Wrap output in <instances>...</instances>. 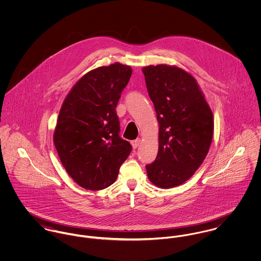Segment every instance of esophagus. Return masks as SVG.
Listing matches in <instances>:
<instances>
[{"label": "esophagus", "instance_id": "34e87169", "mask_svg": "<svg viewBox=\"0 0 261 261\" xmlns=\"http://www.w3.org/2000/svg\"><path fill=\"white\" fill-rule=\"evenodd\" d=\"M130 144H132V146H133L134 149H137V148L140 146V144H141V139H137V140H135V141H132Z\"/></svg>", "mask_w": 261, "mask_h": 261}]
</instances>
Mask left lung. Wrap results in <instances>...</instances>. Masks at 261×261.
<instances>
[{
    "label": "left lung",
    "instance_id": "left-lung-1",
    "mask_svg": "<svg viewBox=\"0 0 261 261\" xmlns=\"http://www.w3.org/2000/svg\"><path fill=\"white\" fill-rule=\"evenodd\" d=\"M149 98L159 121V150L146 166L149 181L163 189L190 179L210 148L214 122L196 79L165 64L143 68Z\"/></svg>",
    "mask_w": 261,
    "mask_h": 261
}]
</instances>
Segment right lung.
I'll return each mask as SVG.
<instances>
[{"mask_svg": "<svg viewBox=\"0 0 261 261\" xmlns=\"http://www.w3.org/2000/svg\"><path fill=\"white\" fill-rule=\"evenodd\" d=\"M132 72L120 63L93 69L76 82L61 107L53 142L66 172L84 189L111 186L132 151L119 137L115 111Z\"/></svg>", "mask_w": 261, "mask_h": 261, "instance_id": "obj_1", "label": "right lung"}]
</instances>
